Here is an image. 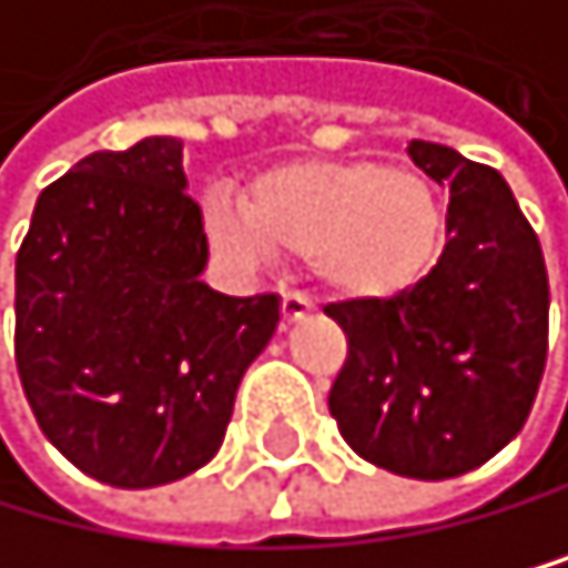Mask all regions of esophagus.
<instances>
[{"label":"esophagus","mask_w":568,"mask_h":568,"mask_svg":"<svg viewBox=\"0 0 568 568\" xmlns=\"http://www.w3.org/2000/svg\"><path fill=\"white\" fill-rule=\"evenodd\" d=\"M311 314V296L307 293H282V325H293V322H301Z\"/></svg>","instance_id":"34e87169"}]
</instances>
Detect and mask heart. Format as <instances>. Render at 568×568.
<instances>
[{
    "label": "heart",
    "instance_id": "obj_1",
    "mask_svg": "<svg viewBox=\"0 0 568 568\" xmlns=\"http://www.w3.org/2000/svg\"><path fill=\"white\" fill-rule=\"evenodd\" d=\"M211 243L257 264L275 250L311 257L328 290L383 301L412 290L440 250L444 214L433 185L383 164H293L267 171L250 200L214 193L203 203Z\"/></svg>",
    "mask_w": 568,
    "mask_h": 568
}]
</instances>
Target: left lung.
Returning <instances> with one entry per match:
<instances>
[{
    "label": "left lung",
    "mask_w": 568,
    "mask_h": 568,
    "mask_svg": "<svg viewBox=\"0 0 568 568\" xmlns=\"http://www.w3.org/2000/svg\"><path fill=\"white\" fill-rule=\"evenodd\" d=\"M408 153L450 185L444 254L412 290L339 301L347 336L328 412L386 473L450 479L490 462L530 418L548 362V267L505 179L440 142Z\"/></svg>",
    "instance_id": "8db88e82"
}]
</instances>
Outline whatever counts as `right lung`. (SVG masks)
<instances>
[{
  "instance_id": "1",
  "label": "right lung",
  "mask_w": 568,
  "mask_h": 568,
  "mask_svg": "<svg viewBox=\"0 0 568 568\" xmlns=\"http://www.w3.org/2000/svg\"><path fill=\"white\" fill-rule=\"evenodd\" d=\"M203 264L182 139L89 153L38 196L17 250L13 354L38 426L85 476L142 490L217 455L278 296L214 293Z\"/></svg>"
}]
</instances>
